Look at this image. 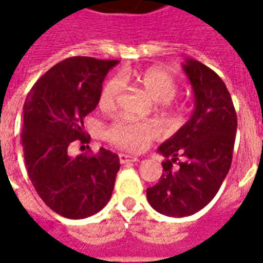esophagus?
Instances as JSON below:
<instances>
[{
	"instance_id": "34e87169",
	"label": "esophagus",
	"mask_w": 263,
	"mask_h": 263,
	"mask_svg": "<svg viewBox=\"0 0 263 263\" xmlns=\"http://www.w3.org/2000/svg\"><path fill=\"white\" fill-rule=\"evenodd\" d=\"M120 162L121 163H131V162H138V158L132 156V155L120 154Z\"/></svg>"
}]
</instances>
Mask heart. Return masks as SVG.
I'll list each match as a JSON object with an SVG mask.
<instances>
[{
  "label": "heart",
  "instance_id": "1",
  "mask_svg": "<svg viewBox=\"0 0 263 263\" xmlns=\"http://www.w3.org/2000/svg\"><path fill=\"white\" fill-rule=\"evenodd\" d=\"M126 81H135L156 103L171 101L177 91L176 80L167 70L152 67L142 73L124 70L120 76L108 79L101 88L100 105L103 108L114 107L122 91V83ZM159 134V125L154 121H134L125 117L115 118L105 131L111 142L126 151H141Z\"/></svg>",
  "mask_w": 263,
  "mask_h": 263
}]
</instances>
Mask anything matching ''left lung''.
<instances>
[{"label":"left lung","mask_w":263,"mask_h":263,"mask_svg":"<svg viewBox=\"0 0 263 263\" xmlns=\"http://www.w3.org/2000/svg\"><path fill=\"white\" fill-rule=\"evenodd\" d=\"M183 70L193 87L194 111L159 146L163 173L146 189L149 204L169 217L194 214L214 198L231 167L237 134V112L220 76L194 59H186Z\"/></svg>","instance_id":"8db88e82"}]
</instances>
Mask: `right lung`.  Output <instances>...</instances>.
I'll use <instances>...</instances> for the list:
<instances>
[{"instance_id": "obj_1", "label": "right lung", "mask_w": 263, "mask_h": 263, "mask_svg": "<svg viewBox=\"0 0 263 263\" xmlns=\"http://www.w3.org/2000/svg\"><path fill=\"white\" fill-rule=\"evenodd\" d=\"M118 60L74 56L49 69L24 104L22 148L28 176L43 203L66 218H86L108 203L120 158L101 148L70 156L87 143L83 120L97 107L104 77Z\"/></svg>"}]
</instances>
